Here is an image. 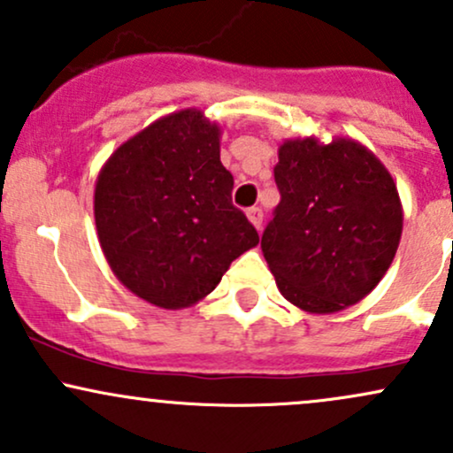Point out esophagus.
Returning a JSON list of instances; mask_svg holds the SVG:
<instances>
[{
  "instance_id": "obj_1",
  "label": "esophagus",
  "mask_w": 453,
  "mask_h": 453,
  "mask_svg": "<svg viewBox=\"0 0 453 453\" xmlns=\"http://www.w3.org/2000/svg\"><path fill=\"white\" fill-rule=\"evenodd\" d=\"M247 217H249V221H251L253 226L257 227V230H262V223H264V211L259 209V206H251V209L247 211Z\"/></svg>"
}]
</instances>
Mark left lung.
<instances>
[{"instance_id":"1","label":"left lung","mask_w":453,"mask_h":453,"mask_svg":"<svg viewBox=\"0 0 453 453\" xmlns=\"http://www.w3.org/2000/svg\"><path fill=\"white\" fill-rule=\"evenodd\" d=\"M274 183L280 202L262 251L280 294L309 313H334L371 292L392 264L403 209L392 176L353 140H288Z\"/></svg>"}]
</instances>
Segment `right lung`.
Here are the masks:
<instances>
[{
  "label": "right lung",
  "mask_w": 453,
  "mask_h": 453,
  "mask_svg": "<svg viewBox=\"0 0 453 453\" xmlns=\"http://www.w3.org/2000/svg\"><path fill=\"white\" fill-rule=\"evenodd\" d=\"M232 189L219 127L202 112H174L121 144L96 185L97 236L117 279L161 309L211 294L259 242Z\"/></svg>",
  "instance_id": "1"
}]
</instances>
